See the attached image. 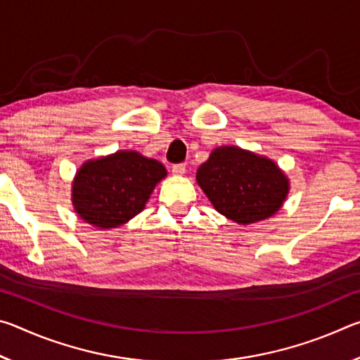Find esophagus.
I'll return each instance as SVG.
<instances>
[{
    "instance_id": "esophagus-1",
    "label": "esophagus",
    "mask_w": 360,
    "mask_h": 360,
    "mask_svg": "<svg viewBox=\"0 0 360 360\" xmlns=\"http://www.w3.org/2000/svg\"><path fill=\"white\" fill-rule=\"evenodd\" d=\"M172 172L173 174H184L186 173V163H174V165L172 167Z\"/></svg>"
}]
</instances>
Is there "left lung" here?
Returning <instances> with one entry per match:
<instances>
[{
  "label": "left lung",
  "mask_w": 360,
  "mask_h": 360,
  "mask_svg": "<svg viewBox=\"0 0 360 360\" xmlns=\"http://www.w3.org/2000/svg\"><path fill=\"white\" fill-rule=\"evenodd\" d=\"M197 182L212 206L238 224H254L281 208L289 181L270 158L235 146L212 150L197 172Z\"/></svg>",
  "instance_id": "left-lung-1"
}]
</instances>
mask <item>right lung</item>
I'll list each match as a JSON object with an SVG mask.
<instances>
[{"instance_id": "1", "label": "right lung", "mask_w": 360, "mask_h": 360, "mask_svg": "<svg viewBox=\"0 0 360 360\" xmlns=\"http://www.w3.org/2000/svg\"><path fill=\"white\" fill-rule=\"evenodd\" d=\"M167 169L133 150L84 163L72 184V205L85 222L114 229L141 212Z\"/></svg>"}]
</instances>
